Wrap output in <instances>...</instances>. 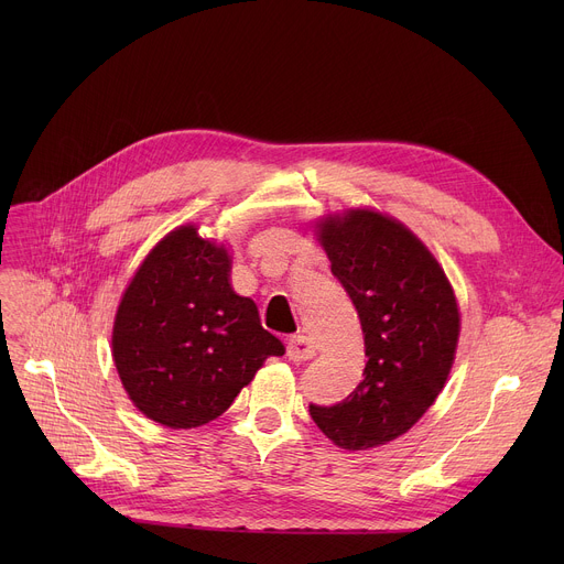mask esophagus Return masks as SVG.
Returning <instances> with one entry per match:
<instances>
[{
	"instance_id": "1",
	"label": "esophagus",
	"mask_w": 564,
	"mask_h": 564,
	"mask_svg": "<svg viewBox=\"0 0 564 564\" xmlns=\"http://www.w3.org/2000/svg\"><path fill=\"white\" fill-rule=\"evenodd\" d=\"M288 357L292 361H305V359H312L316 355L314 350V344L310 341V337L305 335H294L288 339V348H285Z\"/></svg>"
}]
</instances>
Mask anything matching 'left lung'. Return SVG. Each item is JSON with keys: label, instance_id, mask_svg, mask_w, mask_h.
Here are the masks:
<instances>
[{"label": "left lung", "instance_id": "1", "mask_svg": "<svg viewBox=\"0 0 564 564\" xmlns=\"http://www.w3.org/2000/svg\"><path fill=\"white\" fill-rule=\"evenodd\" d=\"M316 227L357 307L368 361L344 401L310 404V415L337 446L366 451L404 435L433 406L455 359L459 310L435 257L399 220L350 209Z\"/></svg>", "mask_w": 564, "mask_h": 564}]
</instances>
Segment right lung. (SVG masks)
Segmentation results:
<instances>
[{
	"instance_id": "obj_1",
	"label": "right lung",
	"mask_w": 564,
	"mask_h": 564,
	"mask_svg": "<svg viewBox=\"0 0 564 564\" xmlns=\"http://www.w3.org/2000/svg\"><path fill=\"white\" fill-rule=\"evenodd\" d=\"M223 246L194 225L147 254L116 312L113 361L135 409L167 429L223 415L283 344L263 330L257 303L229 285Z\"/></svg>"
}]
</instances>
